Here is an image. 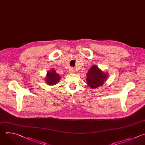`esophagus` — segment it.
I'll return each instance as SVG.
<instances>
[{
    "instance_id": "1",
    "label": "esophagus",
    "mask_w": 145,
    "mask_h": 145,
    "mask_svg": "<svg viewBox=\"0 0 145 145\" xmlns=\"http://www.w3.org/2000/svg\"><path fill=\"white\" fill-rule=\"evenodd\" d=\"M74 72H75V70H74V69H73V68H70V69H69V72L70 73V74H72V73H74Z\"/></svg>"
}]
</instances>
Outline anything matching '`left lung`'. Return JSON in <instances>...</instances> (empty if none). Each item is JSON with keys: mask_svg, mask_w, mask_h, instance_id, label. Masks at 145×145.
<instances>
[{"mask_svg": "<svg viewBox=\"0 0 145 145\" xmlns=\"http://www.w3.org/2000/svg\"><path fill=\"white\" fill-rule=\"evenodd\" d=\"M87 75V83L92 89H97L103 84L107 79L108 73L102 71L97 65H94L89 69Z\"/></svg>", "mask_w": 145, "mask_h": 145, "instance_id": "1", "label": "left lung"}]
</instances>
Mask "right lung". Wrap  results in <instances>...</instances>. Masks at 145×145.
<instances>
[{
  "label": "right lung",
  "instance_id": "right-lung-1",
  "mask_svg": "<svg viewBox=\"0 0 145 145\" xmlns=\"http://www.w3.org/2000/svg\"><path fill=\"white\" fill-rule=\"evenodd\" d=\"M61 76L58 74H57L54 69H51L50 71L47 72V75L46 78V82L48 85H55L59 82Z\"/></svg>",
  "mask_w": 145,
  "mask_h": 145
}]
</instances>
